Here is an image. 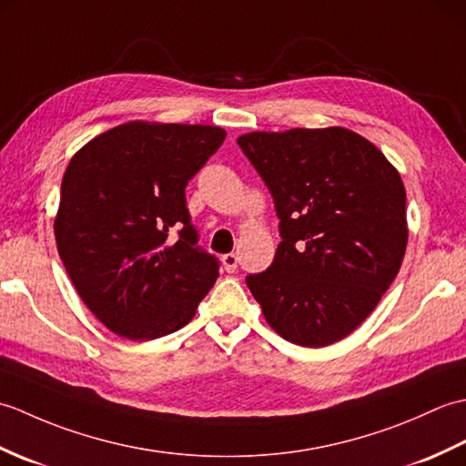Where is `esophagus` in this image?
<instances>
[{
  "mask_svg": "<svg viewBox=\"0 0 466 466\" xmlns=\"http://www.w3.org/2000/svg\"><path fill=\"white\" fill-rule=\"evenodd\" d=\"M222 266L226 272H236V268H238V256L236 254H224L222 256Z\"/></svg>",
  "mask_w": 466,
  "mask_h": 466,
  "instance_id": "obj_1",
  "label": "esophagus"
}]
</instances>
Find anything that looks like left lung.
<instances>
[{
    "label": "left lung",
    "mask_w": 466,
    "mask_h": 466,
    "mask_svg": "<svg viewBox=\"0 0 466 466\" xmlns=\"http://www.w3.org/2000/svg\"><path fill=\"white\" fill-rule=\"evenodd\" d=\"M238 146L280 218L272 266L246 279L266 322L309 349L346 339L380 302L407 252L399 170L340 126L248 132Z\"/></svg>",
    "instance_id": "obj_1"
}]
</instances>
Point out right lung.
Masks as SVG:
<instances>
[{
    "mask_svg": "<svg viewBox=\"0 0 466 466\" xmlns=\"http://www.w3.org/2000/svg\"><path fill=\"white\" fill-rule=\"evenodd\" d=\"M224 137L218 126L134 120L69 160L54 220L59 258L84 304L122 339L180 330L214 286L218 262L196 246L184 187ZM172 229L181 230L174 245Z\"/></svg>",
    "mask_w": 466,
    "mask_h": 466,
    "instance_id": "right-lung-1",
    "label": "right lung"
}]
</instances>
